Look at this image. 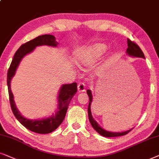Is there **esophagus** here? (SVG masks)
Listing matches in <instances>:
<instances>
[{"mask_svg":"<svg viewBox=\"0 0 159 159\" xmlns=\"http://www.w3.org/2000/svg\"><path fill=\"white\" fill-rule=\"evenodd\" d=\"M78 91L79 92H84L85 91V84L84 83H81L78 84Z\"/></svg>","mask_w":159,"mask_h":159,"instance_id":"34e87169","label":"esophagus"}]
</instances>
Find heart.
I'll list each match as a JSON object with an SVG mask.
<instances>
[{
  "instance_id": "1",
  "label": "heart",
  "mask_w": 159,
  "mask_h": 159,
  "mask_svg": "<svg viewBox=\"0 0 159 159\" xmlns=\"http://www.w3.org/2000/svg\"><path fill=\"white\" fill-rule=\"evenodd\" d=\"M107 46L104 43H95L79 50L76 55L77 61L84 65H90L97 62L107 51Z\"/></svg>"
}]
</instances>
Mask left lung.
I'll return each instance as SVG.
<instances>
[{
  "label": "left lung",
  "mask_w": 159,
  "mask_h": 159,
  "mask_svg": "<svg viewBox=\"0 0 159 159\" xmlns=\"http://www.w3.org/2000/svg\"><path fill=\"white\" fill-rule=\"evenodd\" d=\"M127 45H128V48L127 49H126V54L128 55H129V56H132V57H135L145 58V56H144L143 51L141 50V48H139V46L137 45V43H135L134 42L132 41L129 39H127ZM86 92H87L88 96L89 97V107H88L89 119L91 125L92 126V127L94 128L99 134H101L102 136L106 137H120V136H123V135L128 134V133L132 129H129L128 131H126V132H108V131L105 130L104 129L100 127V126L98 125V124H97V123L94 120V118H92V112H91V104H92V99H93L92 92H91V90L88 89L86 91Z\"/></svg>",
  "instance_id": "1"
}]
</instances>
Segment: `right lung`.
I'll list each match as a JSON object with an SVG mask.
<instances>
[{
  "label": "right lung",
  "instance_id": "add662e5",
  "mask_svg": "<svg viewBox=\"0 0 159 159\" xmlns=\"http://www.w3.org/2000/svg\"><path fill=\"white\" fill-rule=\"evenodd\" d=\"M57 44L58 43L56 41V39L52 35H40V36L22 44L14 54L7 73L8 95H9L11 107L14 115L25 128L33 132L39 133V134H48V133L52 132L62 124L65 115H66L70 102L75 94V93L77 92V84H63L61 86L58 95L57 111L55 115L53 114V116L51 117L43 118V119L30 120L23 117L16 108L14 100L13 94L11 90V81L14 75H15L19 64L25 55L33 52L36 46L46 45L56 47Z\"/></svg>",
  "mask_w": 159,
  "mask_h": 159
}]
</instances>
